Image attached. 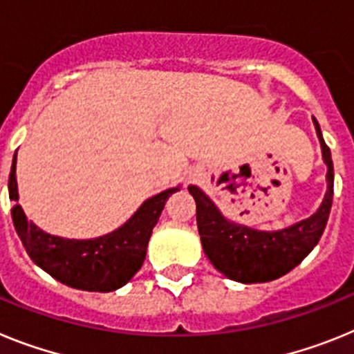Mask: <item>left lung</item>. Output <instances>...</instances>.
Returning a JSON list of instances; mask_svg holds the SVG:
<instances>
[{
  "mask_svg": "<svg viewBox=\"0 0 354 354\" xmlns=\"http://www.w3.org/2000/svg\"><path fill=\"white\" fill-rule=\"evenodd\" d=\"M313 126L322 147V160L328 165V190L319 210L308 219L278 232L248 228L226 219L201 189L189 185V192L196 199V219L205 254L215 269L230 279L241 283L272 281L299 266L317 245L333 201V162L315 118Z\"/></svg>",
  "mask_w": 354,
  "mask_h": 354,
  "instance_id": "obj_1",
  "label": "left lung"
}]
</instances>
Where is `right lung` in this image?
<instances>
[{
  "label": "right lung",
  "instance_id": "right-lung-1",
  "mask_svg": "<svg viewBox=\"0 0 354 354\" xmlns=\"http://www.w3.org/2000/svg\"><path fill=\"white\" fill-rule=\"evenodd\" d=\"M15 156L8 178V196L15 203L12 221L24 250L37 266L60 283L88 292H112L121 288L142 267L147 242L164 210L169 196L180 187L167 189L146 199L140 208L115 232L97 239L75 241L49 235L26 219L17 203Z\"/></svg>",
  "mask_w": 354,
  "mask_h": 354
}]
</instances>
